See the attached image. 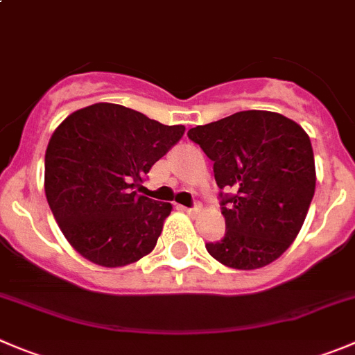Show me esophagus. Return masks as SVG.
<instances>
[{"mask_svg":"<svg viewBox=\"0 0 355 355\" xmlns=\"http://www.w3.org/2000/svg\"><path fill=\"white\" fill-rule=\"evenodd\" d=\"M184 210L187 211L189 215H194V214H198V211L201 210V205H200V203H196V205H194V207H191V208H184Z\"/></svg>","mask_w":355,"mask_h":355,"instance_id":"34e87169","label":"esophagus"}]
</instances>
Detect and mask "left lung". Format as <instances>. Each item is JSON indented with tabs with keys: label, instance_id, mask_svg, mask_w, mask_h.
Listing matches in <instances>:
<instances>
[{
	"label": "left lung",
	"instance_id": "obj_1",
	"mask_svg": "<svg viewBox=\"0 0 355 355\" xmlns=\"http://www.w3.org/2000/svg\"><path fill=\"white\" fill-rule=\"evenodd\" d=\"M189 140L214 161L226 218L211 257L234 270H256L286 252L315 193V161L300 124L275 112L245 110L189 129Z\"/></svg>",
	"mask_w": 355,
	"mask_h": 355
}]
</instances>
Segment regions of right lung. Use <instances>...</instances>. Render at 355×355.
<instances>
[{
    "instance_id": "right-lung-1",
    "label": "right lung",
    "mask_w": 355,
    "mask_h": 355,
    "mask_svg": "<svg viewBox=\"0 0 355 355\" xmlns=\"http://www.w3.org/2000/svg\"><path fill=\"white\" fill-rule=\"evenodd\" d=\"M184 131L114 103H96L61 122L45 152V196L80 256L117 268L154 250L171 205L137 189Z\"/></svg>"
}]
</instances>
